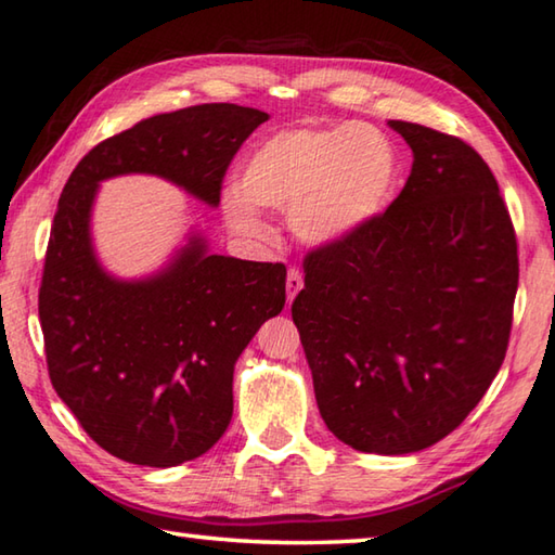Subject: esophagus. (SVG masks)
I'll list each match as a JSON object with an SVG mask.
<instances>
[{
  "mask_svg": "<svg viewBox=\"0 0 555 555\" xmlns=\"http://www.w3.org/2000/svg\"><path fill=\"white\" fill-rule=\"evenodd\" d=\"M302 285H305L302 272L295 270V268H289L287 270V283H285V287H287V305H293V299L297 297L299 289H302Z\"/></svg>",
  "mask_w": 555,
  "mask_h": 555,
  "instance_id": "34e87169",
  "label": "esophagus"
}]
</instances>
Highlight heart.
<instances>
[{"label": "heart", "instance_id": "heart-1", "mask_svg": "<svg viewBox=\"0 0 555 555\" xmlns=\"http://www.w3.org/2000/svg\"><path fill=\"white\" fill-rule=\"evenodd\" d=\"M401 159L393 140L371 122L299 125L262 140L225 194L229 225L262 238L258 208L287 211L289 229L312 248H334L366 231L396 196Z\"/></svg>", "mask_w": 555, "mask_h": 555}]
</instances>
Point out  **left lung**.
<instances>
[{
    "mask_svg": "<svg viewBox=\"0 0 555 555\" xmlns=\"http://www.w3.org/2000/svg\"><path fill=\"white\" fill-rule=\"evenodd\" d=\"M388 127L411 177L366 231L305 258L293 320L326 428L408 455L455 430L502 369L519 258L487 162L452 134Z\"/></svg>",
    "mask_w": 555,
    "mask_h": 555,
    "instance_id": "left-lung-1",
    "label": "left lung"
}]
</instances>
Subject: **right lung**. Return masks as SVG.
Instances as JSON below:
<instances>
[{
    "label": "right lung",
    "instance_id": "add662e5",
    "mask_svg": "<svg viewBox=\"0 0 555 555\" xmlns=\"http://www.w3.org/2000/svg\"><path fill=\"white\" fill-rule=\"evenodd\" d=\"M268 113L208 103L147 117L100 142L68 177L39 289L51 384L100 448L142 467H175L221 440L233 415V363L285 307L283 262L208 250L196 229L144 278L95 256L90 218L105 179H167L216 208L221 181Z\"/></svg>",
    "mask_w": 555,
    "mask_h": 555
}]
</instances>
